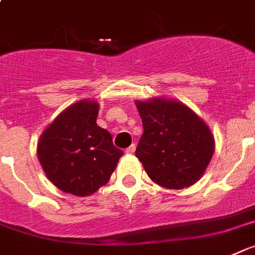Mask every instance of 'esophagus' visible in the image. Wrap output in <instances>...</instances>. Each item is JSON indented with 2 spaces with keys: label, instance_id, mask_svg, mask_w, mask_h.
<instances>
[{
  "label": "esophagus",
  "instance_id": "esophagus-1",
  "mask_svg": "<svg viewBox=\"0 0 255 255\" xmlns=\"http://www.w3.org/2000/svg\"><path fill=\"white\" fill-rule=\"evenodd\" d=\"M135 147H136L135 144H134V143H132L131 146H129V147H128V148H126L125 152H126V153H129V155H132V153L135 152Z\"/></svg>",
  "mask_w": 255,
  "mask_h": 255
}]
</instances>
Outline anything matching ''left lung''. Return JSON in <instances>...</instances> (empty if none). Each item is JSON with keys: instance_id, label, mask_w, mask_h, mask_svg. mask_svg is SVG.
Segmentation results:
<instances>
[{"instance_id": "obj_1", "label": "left lung", "mask_w": 255, "mask_h": 255, "mask_svg": "<svg viewBox=\"0 0 255 255\" xmlns=\"http://www.w3.org/2000/svg\"><path fill=\"white\" fill-rule=\"evenodd\" d=\"M135 104L143 124L135 156L148 177L168 189L195 184L215 150L208 126L176 100L152 99Z\"/></svg>"}]
</instances>
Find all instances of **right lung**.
<instances>
[{
	"mask_svg": "<svg viewBox=\"0 0 255 255\" xmlns=\"http://www.w3.org/2000/svg\"><path fill=\"white\" fill-rule=\"evenodd\" d=\"M99 104L82 100L65 109L40 136L37 157L65 193L86 197L105 185L124 152L108 130L96 124Z\"/></svg>",
	"mask_w": 255,
	"mask_h": 255,
	"instance_id": "obj_1",
	"label": "right lung"
}]
</instances>
